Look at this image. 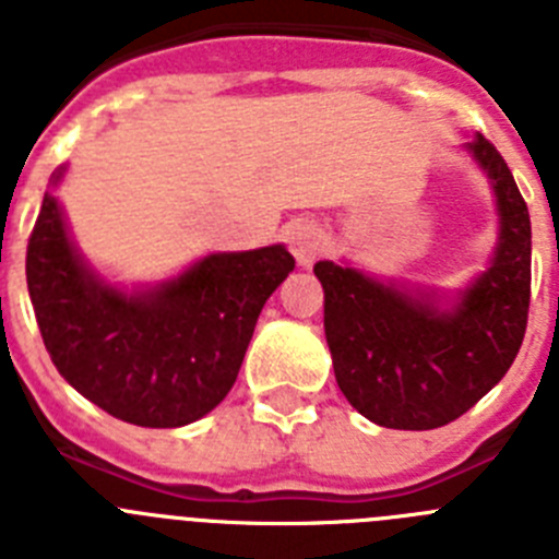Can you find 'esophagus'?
I'll return each instance as SVG.
<instances>
[{"label":"esophagus","instance_id":"1","mask_svg":"<svg viewBox=\"0 0 559 559\" xmlns=\"http://www.w3.org/2000/svg\"><path fill=\"white\" fill-rule=\"evenodd\" d=\"M285 240H288L290 254L296 257V263L299 265L313 263L324 243L319 224H313V221H308V218L294 221V224L288 226V231H285Z\"/></svg>","mask_w":559,"mask_h":559}]
</instances>
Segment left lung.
I'll return each instance as SVG.
<instances>
[{"label": "left lung", "instance_id": "left-lung-1", "mask_svg": "<svg viewBox=\"0 0 559 559\" xmlns=\"http://www.w3.org/2000/svg\"><path fill=\"white\" fill-rule=\"evenodd\" d=\"M467 153L492 181L498 243L487 271L448 308L437 290H408L319 260L324 335L349 406L383 428L431 431L473 408L512 367L526 333L532 290L530 210L490 140Z\"/></svg>", "mask_w": 559, "mask_h": 559}]
</instances>
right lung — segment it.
I'll return each instance as SVG.
<instances>
[{"mask_svg":"<svg viewBox=\"0 0 559 559\" xmlns=\"http://www.w3.org/2000/svg\"><path fill=\"white\" fill-rule=\"evenodd\" d=\"M290 271L285 246L221 251L128 294L78 254L52 192L27 243L29 302L56 369L103 412L142 428H179L218 406L257 316Z\"/></svg>","mask_w":559,"mask_h":559,"instance_id":"1","label":"right lung"}]
</instances>
